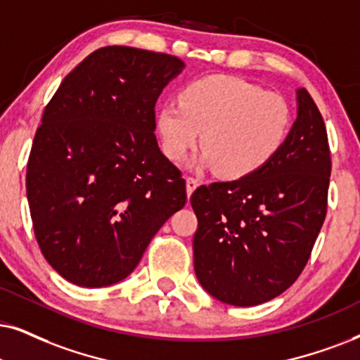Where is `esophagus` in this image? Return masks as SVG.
Wrapping results in <instances>:
<instances>
[{"label":"esophagus","instance_id":"1","mask_svg":"<svg viewBox=\"0 0 360 360\" xmlns=\"http://www.w3.org/2000/svg\"><path fill=\"white\" fill-rule=\"evenodd\" d=\"M198 186H199V181L195 179V177H191V176L186 177V191H188V195L193 194Z\"/></svg>","mask_w":360,"mask_h":360}]
</instances>
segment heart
<instances>
[{"label": "heart", "instance_id": "heart-1", "mask_svg": "<svg viewBox=\"0 0 360 360\" xmlns=\"http://www.w3.org/2000/svg\"><path fill=\"white\" fill-rule=\"evenodd\" d=\"M290 126L292 109L282 94L221 75L186 84L179 104H165L156 117L167 158L184 159L201 136L198 166L214 167L226 179L262 169L285 144Z\"/></svg>", "mask_w": 360, "mask_h": 360}]
</instances>
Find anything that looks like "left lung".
I'll return each mask as SVG.
<instances>
[{"label": "left lung", "mask_w": 360, "mask_h": 360, "mask_svg": "<svg viewBox=\"0 0 360 360\" xmlns=\"http://www.w3.org/2000/svg\"><path fill=\"white\" fill-rule=\"evenodd\" d=\"M330 167L324 120L301 88L289 138L262 169L201 186L191 195L199 284L217 301L239 307L289 289L324 224Z\"/></svg>", "instance_id": "obj_1"}]
</instances>
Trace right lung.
<instances>
[{
  "label": "right lung",
  "instance_id": "1",
  "mask_svg": "<svg viewBox=\"0 0 360 360\" xmlns=\"http://www.w3.org/2000/svg\"><path fill=\"white\" fill-rule=\"evenodd\" d=\"M179 58L106 46L63 79L34 134L31 219L49 266L81 288L126 279L186 204V181L158 146L154 106Z\"/></svg>",
  "mask_w": 360,
  "mask_h": 360
}]
</instances>
